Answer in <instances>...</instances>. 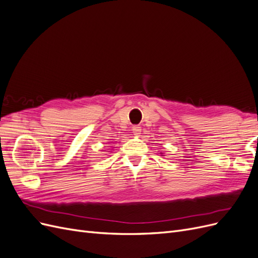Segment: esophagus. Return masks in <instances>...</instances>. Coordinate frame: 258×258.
<instances>
[{
    "instance_id": "obj_1",
    "label": "esophagus",
    "mask_w": 258,
    "mask_h": 258,
    "mask_svg": "<svg viewBox=\"0 0 258 258\" xmlns=\"http://www.w3.org/2000/svg\"><path fill=\"white\" fill-rule=\"evenodd\" d=\"M141 127L140 126H134L132 127V131H134V135L136 137H140V135H141Z\"/></svg>"
}]
</instances>
